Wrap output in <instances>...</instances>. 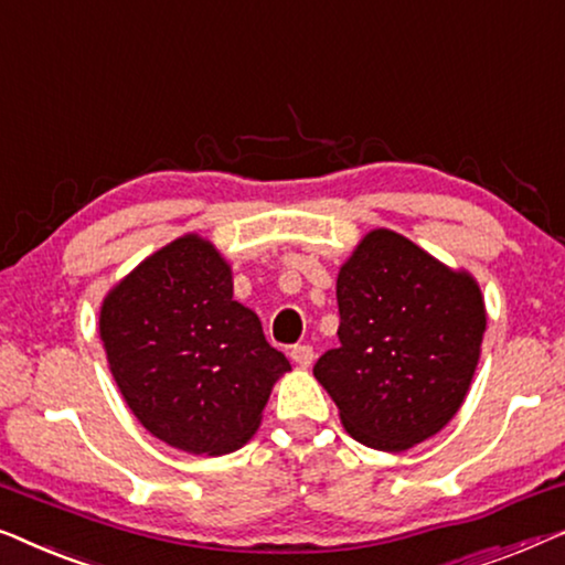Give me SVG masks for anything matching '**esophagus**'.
<instances>
[{
    "label": "esophagus",
    "mask_w": 565,
    "mask_h": 565,
    "mask_svg": "<svg viewBox=\"0 0 565 565\" xmlns=\"http://www.w3.org/2000/svg\"><path fill=\"white\" fill-rule=\"evenodd\" d=\"M291 361L299 365V369H309L315 361V351L309 345H294L291 348Z\"/></svg>",
    "instance_id": "1"
}]
</instances>
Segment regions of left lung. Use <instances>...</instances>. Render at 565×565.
Returning <instances> with one entry per match:
<instances>
[{
    "instance_id": "left-lung-1",
    "label": "left lung",
    "mask_w": 565,
    "mask_h": 565,
    "mask_svg": "<svg viewBox=\"0 0 565 565\" xmlns=\"http://www.w3.org/2000/svg\"><path fill=\"white\" fill-rule=\"evenodd\" d=\"M340 348L315 365L351 438L415 448L456 417L487 332V305L450 268L394 230L365 233L338 271Z\"/></svg>"
}]
</instances>
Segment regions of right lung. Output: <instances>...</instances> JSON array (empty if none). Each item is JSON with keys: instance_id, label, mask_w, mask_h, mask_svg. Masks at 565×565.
Masks as SVG:
<instances>
[{"instance_id": "1", "label": "right lung", "mask_w": 565, "mask_h": 565, "mask_svg": "<svg viewBox=\"0 0 565 565\" xmlns=\"http://www.w3.org/2000/svg\"><path fill=\"white\" fill-rule=\"evenodd\" d=\"M99 338L138 423L192 456L243 448L291 371L258 315L233 299V266L196 233L150 253L107 291Z\"/></svg>"}]
</instances>
